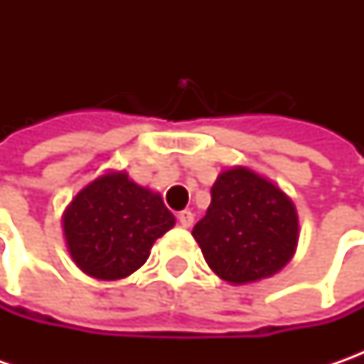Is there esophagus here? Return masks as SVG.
<instances>
[{"instance_id":"34e87169","label":"esophagus","mask_w":364,"mask_h":364,"mask_svg":"<svg viewBox=\"0 0 364 364\" xmlns=\"http://www.w3.org/2000/svg\"><path fill=\"white\" fill-rule=\"evenodd\" d=\"M178 220H180V225L184 227V229H188L194 225V215L190 213V210H182V213H178Z\"/></svg>"}]
</instances>
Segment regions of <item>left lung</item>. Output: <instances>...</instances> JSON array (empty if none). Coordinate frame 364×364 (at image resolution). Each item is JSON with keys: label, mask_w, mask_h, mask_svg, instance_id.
I'll return each mask as SVG.
<instances>
[{"label": "left lung", "mask_w": 364, "mask_h": 364, "mask_svg": "<svg viewBox=\"0 0 364 364\" xmlns=\"http://www.w3.org/2000/svg\"><path fill=\"white\" fill-rule=\"evenodd\" d=\"M210 206L192 237L208 267L231 286L272 277L291 261L300 220L291 198L247 166L218 174Z\"/></svg>", "instance_id": "1"}]
</instances>
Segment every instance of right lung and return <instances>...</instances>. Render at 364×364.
Segmentation results:
<instances>
[{"label": "right lung", "instance_id": "obj_1", "mask_svg": "<svg viewBox=\"0 0 364 364\" xmlns=\"http://www.w3.org/2000/svg\"><path fill=\"white\" fill-rule=\"evenodd\" d=\"M176 225L160 192L139 186L125 170H109L77 192L63 215L70 259L82 273L117 282L137 272L164 232Z\"/></svg>", "mask_w": 364, "mask_h": 364}]
</instances>
